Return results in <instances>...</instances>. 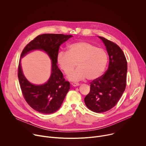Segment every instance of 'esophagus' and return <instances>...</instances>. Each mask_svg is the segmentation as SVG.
<instances>
[{
  "mask_svg": "<svg viewBox=\"0 0 146 146\" xmlns=\"http://www.w3.org/2000/svg\"><path fill=\"white\" fill-rule=\"evenodd\" d=\"M72 85L74 87H77V86H79V84L77 82H72Z\"/></svg>",
  "mask_w": 146,
  "mask_h": 146,
  "instance_id": "34e87169",
  "label": "esophagus"
}]
</instances>
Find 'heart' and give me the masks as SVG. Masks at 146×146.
Returning <instances> with one entry per match:
<instances>
[{
	"label": "heart",
	"instance_id": "1",
	"mask_svg": "<svg viewBox=\"0 0 146 146\" xmlns=\"http://www.w3.org/2000/svg\"><path fill=\"white\" fill-rule=\"evenodd\" d=\"M57 63L66 74H69L76 63L77 69L68 75L72 81L87 78L91 81L99 77L105 71L108 62L106 51L96 47L86 41H79L68 46V51L58 53Z\"/></svg>",
	"mask_w": 146,
	"mask_h": 146
}]
</instances>
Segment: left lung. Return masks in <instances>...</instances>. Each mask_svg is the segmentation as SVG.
Listing matches in <instances>:
<instances>
[{"label":"left lung","mask_w":146,"mask_h":146,"mask_svg":"<svg viewBox=\"0 0 146 146\" xmlns=\"http://www.w3.org/2000/svg\"><path fill=\"white\" fill-rule=\"evenodd\" d=\"M109 56L108 70L90 82V91L84 98L87 107L95 113H103L114 107L127 85V61L121 48L113 41L100 37Z\"/></svg>","instance_id":"left-lung-1"}]
</instances>
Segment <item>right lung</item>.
I'll use <instances>...</instances> for the list:
<instances>
[{
	"label": "right lung",
	"mask_w": 146,
	"mask_h": 146,
	"mask_svg": "<svg viewBox=\"0 0 146 146\" xmlns=\"http://www.w3.org/2000/svg\"><path fill=\"white\" fill-rule=\"evenodd\" d=\"M72 35L46 33L37 36L25 47L21 57L34 50L46 51L52 60L51 75L46 84L40 86L30 83L23 73L21 59L18 68V77L23 96L28 105L36 111L43 114H51L58 110L68 91L70 82L65 81L58 68L57 55L60 46Z\"/></svg>",
	"instance_id": "add662e5"
}]
</instances>
